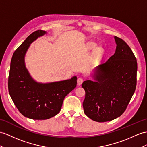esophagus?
Instances as JSON below:
<instances>
[{
    "mask_svg": "<svg viewBox=\"0 0 147 147\" xmlns=\"http://www.w3.org/2000/svg\"><path fill=\"white\" fill-rule=\"evenodd\" d=\"M84 82V78L82 77H79L77 79V85H80L82 83H83Z\"/></svg>",
    "mask_w": 147,
    "mask_h": 147,
    "instance_id": "obj_1",
    "label": "esophagus"
}]
</instances>
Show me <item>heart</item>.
Masks as SVG:
<instances>
[{
    "label": "heart",
    "mask_w": 147,
    "mask_h": 147,
    "mask_svg": "<svg viewBox=\"0 0 147 147\" xmlns=\"http://www.w3.org/2000/svg\"><path fill=\"white\" fill-rule=\"evenodd\" d=\"M96 45H96V43L92 42L89 43V44H88L87 47L88 49L92 50V49H95L96 47ZM103 49L101 48H98L95 50V51L94 52V56L95 58H100V57L103 55Z\"/></svg>",
    "instance_id": "heart-1"
}]
</instances>
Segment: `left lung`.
Instances as JSON below:
<instances>
[{
  "label": "left lung",
  "instance_id": "left-lung-1",
  "mask_svg": "<svg viewBox=\"0 0 147 147\" xmlns=\"http://www.w3.org/2000/svg\"><path fill=\"white\" fill-rule=\"evenodd\" d=\"M115 53L96 68L95 80L82 84L85 91L83 107L86 115L98 122L111 121L126 110L137 85V62L131 49L115 36Z\"/></svg>",
  "mask_w": 147,
  "mask_h": 147
}]
</instances>
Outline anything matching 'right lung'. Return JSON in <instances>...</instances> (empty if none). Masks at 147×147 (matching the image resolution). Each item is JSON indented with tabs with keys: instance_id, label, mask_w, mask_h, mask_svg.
I'll list each match as a JSON object with an SVG mask.
<instances>
[{
	"instance_id": "right-lung-1",
	"label": "right lung",
	"mask_w": 147,
	"mask_h": 147,
	"mask_svg": "<svg viewBox=\"0 0 147 147\" xmlns=\"http://www.w3.org/2000/svg\"><path fill=\"white\" fill-rule=\"evenodd\" d=\"M46 34L34 32L18 47L12 57L8 78L9 92L22 115L34 120H46L58 114L65 96L77 86V77L69 80L38 84L25 67L24 56L32 42Z\"/></svg>"
}]
</instances>
